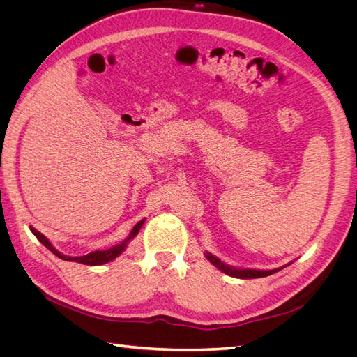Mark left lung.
<instances>
[{"mask_svg": "<svg viewBox=\"0 0 357 357\" xmlns=\"http://www.w3.org/2000/svg\"><path fill=\"white\" fill-rule=\"evenodd\" d=\"M205 257L208 259V261L215 266L219 268L220 271H223L225 274L236 277V278H261V277H266V275H271L277 271H280L282 268L278 269H269V271H261V269H238V268H232L229 265H225L220 259H218L215 256L210 255V253H205Z\"/></svg>", "mask_w": 357, "mask_h": 357, "instance_id": "obj_1", "label": "left lung"}]
</instances>
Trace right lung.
Returning a JSON list of instances; mask_svg holds the SVG:
<instances>
[{
    "instance_id": "1",
    "label": "right lung",
    "mask_w": 357,
    "mask_h": 357,
    "mask_svg": "<svg viewBox=\"0 0 357 357\" xmlns=\"http://www.w3.org/2000/svg\"><path fill=\"white\" fill-rule=\"evenodd\" d=\"M143 223H144V219H143V220H139V222L134 226V228H132V231H131V234H129L128 238H126L125 241H122L121 244H116V245H113V247H110V248H107V250H96V252H92V253L84 255V256H79V257H71V256H66V255L59 253V252L56 250V248L50 244V241L46 238L45 235L40 234V232H38L37 229H34V228H29V229H31V232H32V234H34V235L37 236V240H38L43 245L47 247L49 250H50L53 255L58 256V257H61V259H63V261L79 262V264H83V265H91V266H95V265H102V264L110 262V261H113V259H116L119 255H121V253L125 250V248H126L128 243L134 238V236L138 234V231H139V229H142Z\"/></svg>"
}]
</instances>
